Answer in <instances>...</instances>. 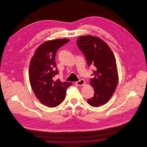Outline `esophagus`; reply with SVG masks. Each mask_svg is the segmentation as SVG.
Segmentation results:
<instances>
[{"mask_svg": "<svg viewBox=\"0 0 147 147\" xmlns=\"http://www.w3.org/2000/svg\"><path fill=\"white\" fill-rule=\"evenodd\" d=\"M85 84V82L84 81V80H83V79H80V80L75 82V84L77 86H82V85H83Z\"/></svg>", "mask_w": 147, "mask_h": 147, "instance_id": "obj_1", "label": "esophagus"}]
</instances>
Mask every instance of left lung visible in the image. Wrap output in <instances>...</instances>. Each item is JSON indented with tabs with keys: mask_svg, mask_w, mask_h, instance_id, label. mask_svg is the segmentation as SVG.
<instances>
[{
	"mask_svg": "<svg viewBox=\"0 0 147 147\" xmlns=\"http://www.w3.org/2000/svg\"><path fill=\"white\" fill-rule=\"evenodd\" d=\"M77 45L83 53L88 67H94L92 75L94 77L90 79L94 94L87 102L93 107L104 105L114 93L118 82L114 55L109 46L96 37H80Z\"/></svg>",
	"mask_w": 147,
	"mask_h": 147,
	"instance_id": "1",
	"label": "left lung"
}]
</instances>
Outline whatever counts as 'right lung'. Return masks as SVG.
I'll list each match as a JSON object with an SVG mask.
<instances>
[{"instance_id": "obj_1", "label": "right lung", "mask_w": 147, "mask_h": 147, "mask_svg": "<svg viewBox=\"0 0 147 147\" xmlns=\"http://www.w3.org/2000/svg\"><path fill=\"white\" fill-rule=\"evenodd\" d=\"M68 39L48 41L35 51L29 65V81L38 100L50 107H56L64 99L69 82H62L55 77L58 74L55 61L57 50L69 42Z\"/></svg>"}]
</instances>
